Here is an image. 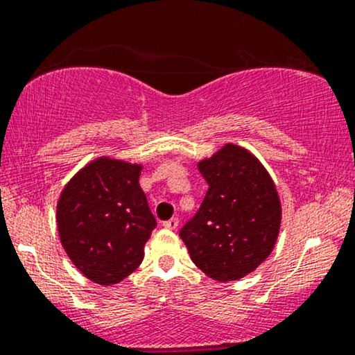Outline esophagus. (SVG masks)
<instances>
[{
    "mask_svg": "<svg viewBox=\"0 0 355 355\" xmlns=\"http://www.w3.org/2000/svg\"><path fill=\"white\" fill-rule=\"evenodd\" d=\"M178 225H179L178 218H171V220L163 221V227H164V230H171V231H174V230H176V227H178Z\"/></svg>",
    "mask_w": 355,
    "mask_h": 355,
    "instance_id": "1",
    "label": "esophagus"
}]
</instances>
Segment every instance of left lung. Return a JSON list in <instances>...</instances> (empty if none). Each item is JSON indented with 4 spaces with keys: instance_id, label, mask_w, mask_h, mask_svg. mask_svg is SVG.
<instances>
[{
    "instance_id": "left-lung-1",
    "label": "left lung",
    "mask_w": 355,
    "mask_h": 355,
    "mask_svg": "<svg viewBox=\"0 0 355 355\" xmlns=\"http://www.w3.org/2000/svg\"><path fill=\"white\" fill-rule=\"evenodd\" d=\"M198 169L208 191L179 236L207 276L237 281L273 250L281 226L278 191L263 164L234 144L198 162Z\"/></svg>"
}]
</instances>
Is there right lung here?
I'll return each instance as SVG.
<instances>
[{
    "mask_svg": "<svg viewBox=\"0 0 355 355\" xmlns=\"http://www.w3.org/2000/svg\"><path fill=\"white\" fill-rule=\"evenodd\" d=\"M142 164L108 157L80 169L62 189L56 208L66 254L85 278L118 284L144 260L157 226L140 189Z\"/></svg>",
    "mask_w": 355,
    "mask_h": 355,
    "instance_id": "obj_1",
    "label": "right lung"
}]
</instances>
